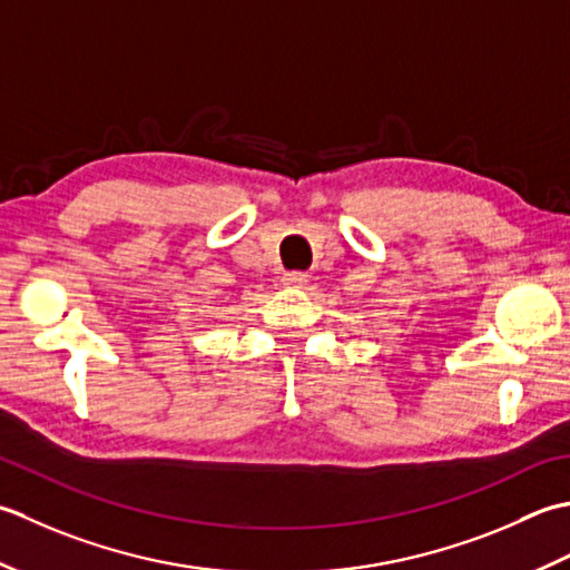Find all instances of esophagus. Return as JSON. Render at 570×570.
<instances>
[{
    "label": "esophagus",
    "mask_w": 570,
    "mask_h": 570,
    "mask_svg": "<svg viewBox=\"0 0 570 570\" xmlns=\"http://www.w3.org/2000/svg\"><path fill=\"white\" fill-rule=\"evenodd\" d=\"M283 283L287 287H302V285L307 283V275L305 273H285L283 275Z\"/></svg>",
    "instance_id": "esophagus-1"
}]
</instances>
